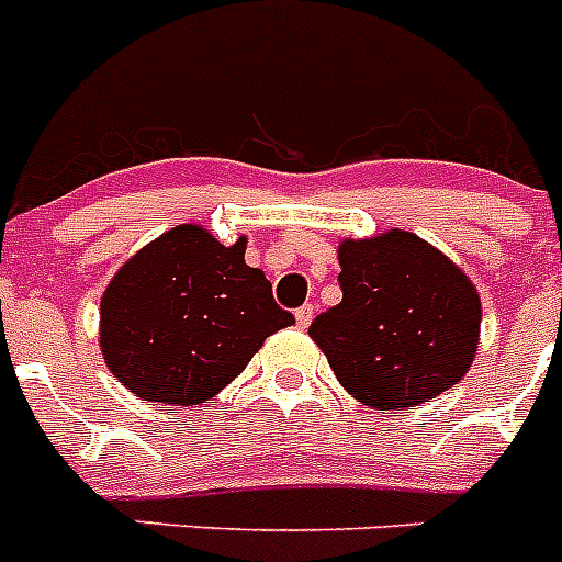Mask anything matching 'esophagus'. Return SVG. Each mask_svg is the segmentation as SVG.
<instances>
[{
    "mask_svg": "<svg viewBox=\"0 0 562 562\" xmlns=\"http://www.w3.org/2000/svg\"><path fill=\"white\" fill-rule=\"evenodd\" d=\"M312 317H315V306H312V304L297 306V310H295V324H297V329H306V326L312 324Z\"/></svg>",
    "mask_w": 562,
    "mask_h": 562,
    "instance_id": "34e87169",
    "label": "esophagus"
}]
</instances>
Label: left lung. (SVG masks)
<instances>
[{
  "instance_id": "obj_1",
  "label": "left lung",
  "mask_w": 562,
  "mask_h": 562,
  "mask_svg": "<svg viewBox=\"0 0 562 562\" xmlns=\"http://www.w3.org/2000/svg\"><path fill=\"white\" fill-rule=\"evenodd\" d=\"M342 301L310 326L355 400L396 411L430 402L473 366L481 297L470 278L408 231L337 247Z\"/></svg>"
}]
</instances>
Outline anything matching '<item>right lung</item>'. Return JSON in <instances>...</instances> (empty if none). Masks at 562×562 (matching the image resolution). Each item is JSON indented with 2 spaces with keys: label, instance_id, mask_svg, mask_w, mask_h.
<instances>
[{
  "label": "right lung",
  "instance_id": "add662e5",
  "mask_svg": "<svg viewBox=\"0 0 562 562\" xmlns=\"http://www.w3.org/2000/svg\"><path fill=\"white\" fill-rule=\"evenodd\" d=\"M247 238L220 245L177 225L117 270L101 297V351L132 394L200 405L236 380L272 331L295 324L265 272L245 265Z\"/></svg>",
  "mask_w": 562,
  "mask_h": 562
}]
</instances>
